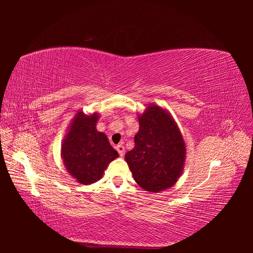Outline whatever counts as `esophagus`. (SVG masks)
Segmentation results:
<instances>
[{
  "label": "esophagus",
  "instance_id": "1",
  "mask_svg": "<svg viewBox=\"0 0 253 253\" xmlns=\"http://www.w3.org/2000/svg\"><path fill=\"white\" fill-rule=\"evenodd\" d=\"M116 150H117V152H118V154L121 155V157H123L124 153H125V148H124L123 144H118V146L116 147Z\"/></svg>",
  "mask_w": 253,
  "mask_h": 253
}]
</instances>
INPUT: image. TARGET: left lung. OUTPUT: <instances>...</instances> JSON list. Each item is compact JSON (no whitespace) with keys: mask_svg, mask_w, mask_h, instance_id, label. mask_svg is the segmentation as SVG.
Returning <instances> with one entry per match:
<instances>
[{"mask_svg":"<svg viewBox=\"0 0 253 253\" xmlns=\"http://www.w3.org/2000/svg\"><path fill=\"white\" fill-rule=\"evenodd\" d=\"M138 121L135 147L125 155L133 179L149 192L169 189L184 170V138L174 118L157 104H149Z\"/></svg>","mask_w":253,"mask_h":253,"instance_id":"left-lung-1","label":"left lung"}]
</instances>
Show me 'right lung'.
I'll use <instances>...</instances> for the list:
<instances>
[{
    "instance_id": "right-lung-1",
    "label": "right lung",
    "mask_w": 253,
    "mask_h": 253,
    "mask_svg": "<svg viewBox=\"0 0 253 253\" xmlns=\"http://www.w3.org/2000/svg\"><path fill=\"white\" fill-rule=\"evenodd\" d=\"M99 117V113L87 115L79 111L62 142L64 165L69 175L83 185L100 180L105 169L118 157L105 133L96 130Z\"/></svg>"
}]
</instances>
